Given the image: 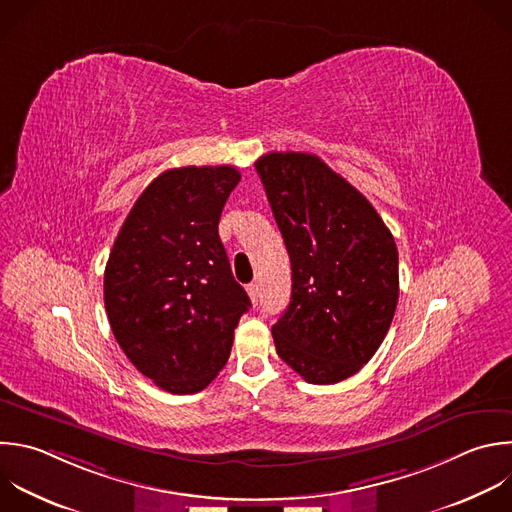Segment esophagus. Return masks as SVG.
<instances>
[{
  "label": "esophagus",
  "mask_w": 512,
  "mask_h": 512,
  "mask_svg": "<svg viewBox=\"0 0 512 512\" xmlns=\"http://www.w3.org/2000/svg\"><path fill=\"white\" fill-rule=\"evenodd\" d=\"M247 293H249V297H251V303L257 305V303H259V285H257V283H251V285L247 287Z\"/></svg>",
  "instance_id": "obj_1"
}]
</instances>
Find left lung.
<instances>
[{"instance_id": "8db88e82", "label": "left lung", "mask_w": 512, "mask_h": 512, "mask_svg": "<svg viewBox=\"0 0 512 512\" xmlns=\"http://www.w3.org/2000/svg\"><path fill=\"white\" fill-rule=\"evenodd\" d=\"M291 261V301L271 327L279 358L309 384L360 372L390 329L398 249L370 201L315 154L255 162Z\"/></svg>"}]
</instances>
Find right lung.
Listing matches in <instances>:
<instances>
[{
	"mask_svg": "<svg viewBox=\"0 0 512 512\" xmlns=\"http://www.w3.org/2000/svg\"><path fill=\"white\" fill-rule=\"evenodd\" d=\"M241 173L183 166L158 175L130 209L104 271V305L134 368L170 394H197L229 360L251 307L219 239Z\"/></svg>",
	"mask_w": 512,
	"mask_h": 512,
	"instance_id": "add662e5",
	"label": "right lung"
}]
</instances>
